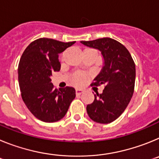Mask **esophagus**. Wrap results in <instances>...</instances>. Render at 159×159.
<instances>
[{"instance_id": "esophagus-1", "label": "esophagus", "mask_w": 159, "mask_h": 159, "mask_svg": "<svg viewBox=\"0 0 159 159\" xmlns=\"http://www.w3.org/2000/svg\"><path fill=\"white\" fill-rule=\"evenodd\" d=\"M75 93H76L77 95H81L82 93H84V91L81 89H76L75 90Z\"/></svg>"}]
</instances>
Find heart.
Here are the masks:
<instances>
[{"label":"heart","instance_id":"heart-1","mask_svg":"<svg viewBox=\"0 0 159 159\" xmlns=\"http://www.w3.org/2000/svg\"><path fill=\"white\" fill-rule=\"evenodd\" d=\"M87 80H88V75L82 71H76L73 74L72 77H71L72 84L77 85V86H80V85L85 84L87 82Z\"/></svg>","mask_w":159,"mask_h":159}]
</instances>
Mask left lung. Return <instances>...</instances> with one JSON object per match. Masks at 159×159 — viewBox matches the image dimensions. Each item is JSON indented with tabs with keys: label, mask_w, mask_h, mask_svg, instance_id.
<instances>
[{
	"label": "left lung",
	"mask_w": 159,
	"mask_h": 159,
	"mask_svg": "<svg viewBox=\"0 0 159 159\" xmlns=\"http://www.w3.org/2000/svg\"><path fill=\"white\" fill-rule=\"evenodd\" d=\"M101 51L104 66L92 86L104 85L102 94L96 93L93 102L87 106L88 116L99 123H110L121 116L134 90L135 64L123 44L111 38L81 41Z\"/></svg>",
	"instance_id": "left-lung-1"
}]
</instances>
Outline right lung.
<instances>
[{
    "mask_svg": "<svg viewBox=\"0 0 159 159\" xmlns=\"http://www.w3.org/2000/svg\"><path fill=\"white\" fill-rule=\"evenodd\" d=\"M75 43L40 38L24 51L18 65V80L24 102L41 121L54 123L67 113L75 90L71 87L57 89L50 76L60 70L59 54Z\"/></svg>",
    "mask_w": 159,
    "mask_h": 159,
    "instance_id": "1",
    "label": "right lung"
}]
</instances>
